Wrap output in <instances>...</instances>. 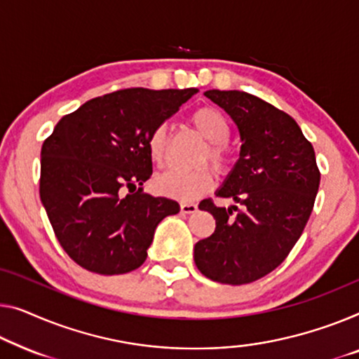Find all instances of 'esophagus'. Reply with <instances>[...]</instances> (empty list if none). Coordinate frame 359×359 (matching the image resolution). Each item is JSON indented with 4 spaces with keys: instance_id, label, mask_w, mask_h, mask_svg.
<instances>
[{
    "instance_id": "esophagus-1",
    "label": "esophagus",
    "mask_w": 359,
    "mask_h": 359,
    "mask_svg": "<svg viewBox=\"0 0 359 359\" xmlns=\"http://www.w3.org/2000/svg\"><path fill=\"white\" fill-rule=\"evenodd\" d=\"M198 206L195 203H180V212L184 214H191V212H196Z\"/></svg>"
}]
</instances>
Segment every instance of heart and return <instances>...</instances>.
Segmentation results:
<instances>
[{
    "label": "heart",
    "instance_id": "1",
    "mask_svg": "<svg viewBox=\"0 0 359 359\" xmlns=\"http://www.w3.org/2000/svg\"><path fill=\"white\" fill-rule=\"evenodd\" d=\"M190 124L210 143L201 161L210 159L219 172H227L232 165V151L227 147L231 138V124L221 111L211 106H203L191 112ZM148 153L151 161L163 165L168 156V128L159 126L148 138ZM214 184V174L208 168L194 170H168L154 179V189L159 194L174 200L194 201L205 195Z\"/></svg>",
    "mask_w": 359,
    "mask_h": 359
}]
</instances>
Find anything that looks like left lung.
<instances>
[{
	"instance_id": "8db88e82",
	"label": "left lung",
	"mask_w": 359,
	"mask_h": 359,
	"mask_svg": "<svg viewBox=\"0 0 359 359\" xmlns=\"http://www.w3.org/2000/svg\"><path fill=\"white\" fill-rule=\"evenodd\" d=\"M205 95L238 128L240 158L216 190L238 210L203 200L216 231L195 245V264L208 279L243 285L274 271L290 253L311 216L320 174L313 145L287 112L238 90Z\"/></svg>"
}]
</instances>
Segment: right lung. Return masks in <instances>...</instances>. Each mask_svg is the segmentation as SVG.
Instances as JSON below:
<instances>
[{
  "label": "right lung",
  "mask_w": 359,
  "mask_h": 359,
  "mask_svg": "<svg viewBox=\"0 0 359 359\" xmlns=\"http://www.w3.org/2000/svg\"><path fill=\"white\" fill-rule=\"evenodd\" d=\"M195 93L126 88L98 96L64 116L43 143L41 203L61 247L83 269L114 276L140 267L158 224L180 211L177 201L136 187L153 174L151 132Z\"/></svg>",
  "instance_id": "right-lung-1"
}]
</instances>
